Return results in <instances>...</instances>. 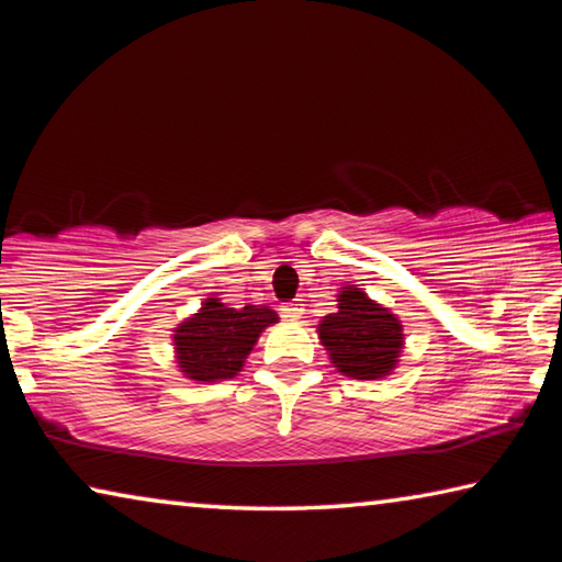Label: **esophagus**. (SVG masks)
Listing matches in <instances>:
<instances>
[{"label": "esophagus", "mask_w": 562, "mask_h": 562, "mask_svg": "<svg viewBox=\"0 0 562 562\" xmlns=\"http://www.w3.org/2000/svg\"><path fill=\"white\" fill-rule=\"evenodd\" d=\"M280 312H282V317L297 319L302 315V304L300 302H284L282 307H280Z\"/></svg>", "instance_id": "obj_1"}]
</instances>
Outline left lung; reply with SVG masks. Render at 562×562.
Instances as JSON below:
<instances>
[{
  "label": "left lung",
  "instance_id": "left-lung-1",
  "mask_svg": "<svg viewBox=\"0 0 562 562\" xmlns=\"http://www.w3.org/2000/svg\"><path fill=\"white\" fill-rule=\"evenodd\" d=\"M317 335L331 367L361 382L392 374L404 349L402 319L357 284L339 290L337 312L319 319Z\"/></svg>",
  "mask_w": 562,
  "mask_h": 562
}]
</instances>
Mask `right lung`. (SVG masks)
<instances>
[{
    "label": "right lung",
    "instance_id": "add662e5",
    "mask_svg": "<svg viewBox=\"0 0 562 562\" xmlns=\"http://www.w3.org/2000/svg\"><path fill=\"white\" fill-rule=\"evenodd\" d=\"M278 312L265 304L235 310L221 297H207L195 315L173 329L176 364L198 384L223 382L243 372L245 359L260 335L278 322Z\"/></svg>",
    "mask_w": 562,
    "mask_h": 562
}]
</instances>
